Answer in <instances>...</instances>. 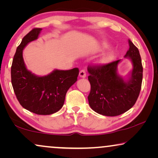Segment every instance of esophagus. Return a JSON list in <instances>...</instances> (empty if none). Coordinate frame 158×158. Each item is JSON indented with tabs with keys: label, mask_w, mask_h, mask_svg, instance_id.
<instances>
[{
	"label": "esophagus",
	"mask_w": 158,
	"mask_h": 158,
	"mask_svg": "<svg viewBox=\"0 0 158 158\" xmlns=\"http://www.w3.org/2000/svg\"><path fill=\"white\" fill-rule=\"evenodd\" d=\"M79 75L81 77H86V73L85 70H81L79 73Z\"/></svg>",
	"instance_id": "esophagus-1"
}]
</instances>
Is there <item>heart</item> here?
<instances>
[{"mask_svg": "<svg viewBox=\"0 0 158 158\" xmlns=\"http://www.w3.org/2000/svg\"><path fill=\"white\" fill-rule=\"evenodd\" d=\"M103 47H106V44H102ZM114 56V53L113 52H109L105 54L104 55H103L102 57L100 58V60H98V63L100 64H106L108 62H109L110 60L112 59V57H113Z\"/></svg>", "mask_w": 158, "mask_h": 158, "instance_id": "heart-1", "label": "heart"}]
</instances>
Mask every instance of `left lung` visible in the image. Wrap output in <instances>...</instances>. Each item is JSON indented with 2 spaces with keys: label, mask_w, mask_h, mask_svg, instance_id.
<instances>
[{
  "label": "left lung",
  "mask_w": 158,
  "mask_h": 158,
  "mask_svg": "<svg viewBox=\"0 0 158 158\" xmlns=\"http://www.w3.org/2000/svg\"><path fill=\"white\" fill-rule=\"evenodd\" d=\"M129 46L124 57L131 60L133 68L127 79L123 78L117 73L120 60L104 65L88 67L90 83L88 103L96 113L108 116H118L130 109L137 100L143 68L139 52L129 40Z\"/></svg>",
  "instance_id": "8db88e82"
}]
</instances>
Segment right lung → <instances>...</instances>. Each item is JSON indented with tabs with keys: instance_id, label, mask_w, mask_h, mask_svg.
I'll return each instance as SVG.
<instances>
[{
	"instance_id": "add662e5",
	"label": "right lung",
	"mask_w": 158,
	"mask_h": 158,
	"mask_svg": "<svg viewBox=\"0 0 158 158\" xmlns=\"http://www.w3.org/2000/svg\"><path fill=\"white\" fill-rule=\"evenodd\" d=\"M41 31L40 28H34L17 47L10 71L11 83L19 102L24 109L39 115H49L62 107L67 91L77 81L79 70H55L44 76H38L27 70L23 49L37 40Z\"/></svg>"
}]
</instances>
